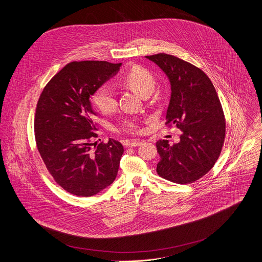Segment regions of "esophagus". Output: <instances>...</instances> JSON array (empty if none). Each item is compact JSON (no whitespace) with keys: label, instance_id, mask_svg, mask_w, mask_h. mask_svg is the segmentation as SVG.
Wrapping results in <instances>:
<instances>
[{"label":"esophagus","instance_id":"1","mask_svg":"<svg viewBox=\"0 0 262 262\" xmlns=\"http://www.w3.org/2000/svg\"><path fill=\"white\" fill-rule=\"evenodd\" d=\"M142 144V141L140 140H135V141H132L129 143V147H137V146H140Z\"/></svg>","mask_w":262,"mask_h":262}]
</instances>
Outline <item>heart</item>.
I'll return each mask as SVG.
<instances>
[{
	"label": "heart",
	"instance_id": "1",
	"mask_svg": "<svg viewBox=\"0 0 262 262\" xmlns=\"http://www.w3.org/2000/svg\"><path fill=\"white\" fill-rule=\"evenodd\" d=\"M124 84H126L134 91L139 93L142 96H146L150 94L155 88V77L154 74L148 69L134 65L132 66L122 78ZM93 103L96 107L101 111L102 113L108 114L114 112L117 106V98L113 88L108 85H102L96 89L92 96ZM137 123L133 119H125L122 123L117 127V130L125 132V133H136Z\"/></svg>",
	"mask_w": 262,
	"mask_h": 262
}]
</instances>
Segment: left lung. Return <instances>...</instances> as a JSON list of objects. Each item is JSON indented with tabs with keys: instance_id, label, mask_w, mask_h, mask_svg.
Instances as JSON below:
<instances>
[{
	"instance_id": "left-lung-1",
	"label": "left lung",
	"mask_w": 262,
	"mask_h": 262,
	"mask_svg": "<svg viewBox=\"0 0 262 262\" xmlns=\"http://www.w3.org/2000/svg\"><path fill=\"white\" fill-rule=\"evenodd\" d=\"M146 58L167 74L171 98L166 124L181 130L176 144L157 142V172L175 183H192L214 166L222 151L226 121L221 101L209 78L195 65L167 54Z\"/></svg>"
}]
</instances>
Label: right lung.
Listing matches in <instances>:
<instances>
[{
  "label": "right lung",
  "mask_w": 262,
  "mask_h": 262,
  "mask_svg": "<svg viewBox=\"0 0 262 262\" xmlns=\"http://www.w3.org/2000/svg\"><path fill=\"white\" fill-rule=\"evenodd\" d=\"M120 66L106 61L70 62L47 84L37 102V149L55 181L72 195L94 196L117 176L123 146L113 139L92 143L97 127L90 98Z\"/></svg>",
  "instance_id": "right-lung-1"
}]
</instances>
